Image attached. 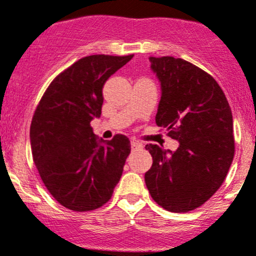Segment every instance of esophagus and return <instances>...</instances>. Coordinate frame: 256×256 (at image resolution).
I'll list each match as a JSON object with an SVG mask.
<instances>
[{"label":"esophagus","instance_id":"1","mask_svg":"<svg viewBox=\"0 0 256 256\" xmlns=\"http://www.w3.org/2000/svg\"><path fill=\"white\" fill-rule=\"evenodd\" d=\"M130 146H132V149H142V148H143L142 143H139V142H136V140L132 142Z\"/></svg>","mask_w":256,"mask_h":256}]
</instances>
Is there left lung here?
Returning a JSON list of instances; mask_svg holds the SVG:
<instances>
[{
	"label": "left lung",
	"mask_w": 256,
	"mask_h": 256,
	"mask_svg": "<svg viewBox=\"0 0 256 256\" xmlns=\"http://www.w3.org/2000/svg\"><path fill=\"white\" fill-rule=\"evenodd\" d=\"M149 60L162 86L156 123L179 146L169 152L146 144L153 164L144 179L158 206L186 213L210 199L229 172L235 152L232 110L216 80L202 68L170 56Z\"/></svg>",
	"instance_id": "8db88e82"
}]
</instances>
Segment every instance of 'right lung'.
Instances as JSON below:
<instances>
[{
    "label": "right lung",
    "instance_id": "right-lung-1",
    "mask_svg": "<svg viewBox=\"0 0 256 256\" xmlns=\"http://www.w3.org/2000/svg\"><path fill=\"white\" fill-rule=\"evenodd\" d=\"M132 58H80L50 82L34 110L30 129L34 162L47 190L64 208H100L122 176L130 142L123 134L97 140L90 122L102 113L106 80Z\"/></svg>",
    "mask_w": 256,
    "mask_h": 256
}]
</instances>
